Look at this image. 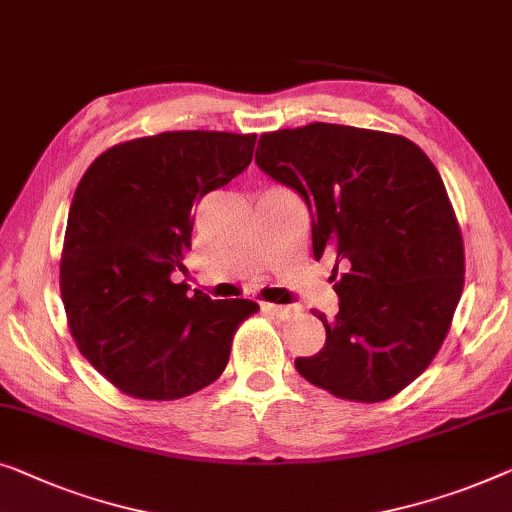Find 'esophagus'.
I'll use <instances>...</instances> for the list:
<instances>
[{"label": "esophagus", "instance_id": "34e87169", "mask_svg": "<svg viewBox=\"0 0 512 512\" xmlns=\"http://www.w3.org/2000/svg\"><path fill=\"white\" fill-rule=\"evenodd\" d=\"M263 311H268V314L281 318V321H286V318H291L298 314V307H284V305H270V302H265Z\"/></svg>", "mask_w": 512, "mask_h": 512}]
</instances>
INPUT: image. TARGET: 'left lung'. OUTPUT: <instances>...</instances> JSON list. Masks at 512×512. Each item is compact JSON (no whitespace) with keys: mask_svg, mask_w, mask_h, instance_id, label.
Segmentation results:
<instances>
[{"mask_svg":"<svg viewBox=\"0 0 512 512\" xmlns=\"http://www.w3.org/2000/svg\"><path fill=\"white\" fill-rule=\"evenodd\" d=\"M256 164L302 196L314 258L335 261L325 346L295 369L353 402H383L425 372L464 286V244L439 170L395 133L314 122L263 133Z\"/></svg>","mask_w":512,"mask_h":512,"instance_id":"1","label":"left lung"}]
</instances>
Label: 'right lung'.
Wrapping results in <instances>:
<instances>
[{
  "instance_id": "obj_1",
  "label": "right lung",
  "mask_w": 512,
  "mask_h": 512,
  "mask_svg": "<svg viewBox=\"0 0 512 512\" xmlns=\"http://www.w3.org/2000/svg\"><path fill=\"white\" fill-rule=\"evenodd\" d=\"M256 133L166 131L120 143L80 180L59 288L78 351L138 399H180L217 381L251 300L187 295L194 205L251 164Z\"/></svg>"
}]
</instances>
